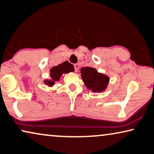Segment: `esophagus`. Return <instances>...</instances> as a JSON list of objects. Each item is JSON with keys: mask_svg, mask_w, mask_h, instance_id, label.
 <instances>
[{"mask_svg": "<svg viewBox=\"0 0 154 154\" xmlns=\"http://www.w3.org/2000/svg\"><path fill=\"white\" fill-rule=\"evenodd\" d=\"M74 67L75 68V71L77 72L78 70H79V64H75L74 65Z\"/></svg>", "mask_w": 154, "mask_h": 154, "instance_id": "esophagus-1", "label": "esophagus"}]
</instances>
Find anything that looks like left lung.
Masks as SVG:
<instances>
[{
	"mask_svg": "<svg viewBox=\"0 0 154 154\" xmlns=\"http://www.w3.org/2000/svg\"><path fill=\"white\" fill-rule=\"evenodd\" d=\"M80 72L84 85L92 92L99 93L107 89L109 82L108 75L99 72L94 68L88 66L82 67Z\"/></svg>",
	"mask_w": 154,
	"mask_h": 154,
	"instance_id": "1",
	"label": "left lung"
}]
</instances>
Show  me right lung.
<instances>
[{
  "label": "right lung",
  "mask_w": 154,
  "mask_h": 154,
  "mask_svg": "<svg viewBox=\"0 0 154 154\" xmlns=\"http://www.w3.org/2000/svg\"><path fill=\"white\" fill-rule=\"evenodd\" d=\"M75 68L72 64L68 62L62 63L59 65L53 66L50 70V79H45L44 83L46 86L52 88L55 84L56 82H58L60 80V78L63 74H67V73L74 72Z\"/></svg>",
  "instance_id": "add662e5"
}]
</instances>
